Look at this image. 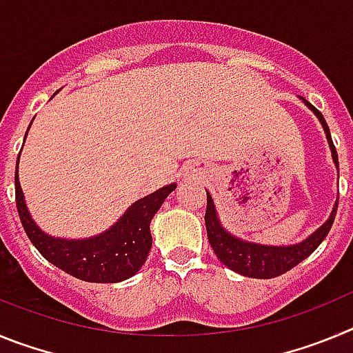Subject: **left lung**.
Wrapping results in <instances>:
<instances>
[{"label":"left lung","instance_id":"1","mask_svg":"<svg viewBox=\"0 0 353 353\" xmlns=\"http://www.w3.org/2000/svg\"><path fill=\"white\" fill-rule=\"evenodd\" d=\"M302 101L307 108L316 114V118L322 123L323 130H325L327 141H329L330 152H332V161H334L336 168L339 173L338 164V152L334 148V143L330 138V130L327 125L323 114L314 108L313 104L305 101L302 97ZM336 210H338V201L334 203V208L330 212L329 219L318 228L316 232L311 233L310 236L299 244L293 245H261L254 244V242H245L242 239H236L235 235L228 233L219 223L217 212H215L214 201L212 196L207 192V212H205V224H207V235L208 242H210L212 249H214L215 256L219 258L228 269H232L233 272L240 274L245 277H254V279H270V277H277L281 274L288 272L295 265L301 263L302 260L310 256L311 252L322 244V240L325 239L327 233L330 232V226L334 223Z\"/></svg>","mask_w":353,"mask_h":353}]
</instances>
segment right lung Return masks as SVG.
Instances as JSON below:
<instances>
[{
  "label": "right lung",
  "instance_id": "right-lung-1",
  "mask_svg": "<svg viewBox=\"0 0 353 353\" xmlns=\"http://www.w3.org/2000/svg\"><path fill=\"white\" fill-rule=\"evenodd\" d=\"M19 166V157H17ZM15 166V203L24 232L31 244L48 261L70 276L88 283H120L138 272L152 248L150 221L157 214L164 199L176 189V183L161 187L159 191L138 199L121 215L117 224L104 233L90 239H54L43 233L31 219L24 203Z\"/></svg>",
  "mask_w": 353,
  "mask_h": 353
}]
</instances>
